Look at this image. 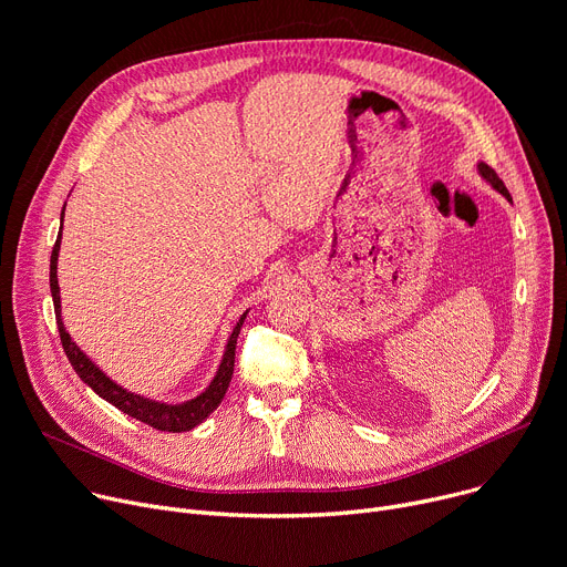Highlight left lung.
<instances>
[{
    "instance_id": "1",
    "label": "left lung",
    "mask_w": 567,
    "mask_h": 567,
    "mask_svg": "<svg viewBox=\"0 0 567 567\" xmlns=\"http://www.w3.org/2000/svg\"><path fill=\"white\" fill-rule=\"evenodd\" d=\"M477 169H480L482 178H484L486 183H491V187H493V189H497L506 200H511V194H508V189L504 187V183L499 181V176L495 174V169H491V167H488V165H484V163H480V165H477Z\"/></svg>"
}]
</instances>
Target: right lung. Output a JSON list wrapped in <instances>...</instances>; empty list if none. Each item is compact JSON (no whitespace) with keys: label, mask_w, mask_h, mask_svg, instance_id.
Wrapping results in <instances>:
<instances>
[{"label":"right lung","mask_w":567,"mask_h":567,"mask_svg":"<svg viewBox=\"0 0 567 567\" xmlns=\"http://www.w3.org/2000/svg\"><path fill=\"white\" fill-rule=\"evenodd\" d=\"M65 213V208H63ZM59 250H61V233L56 237L54 250H51V262H49V287H51V298H54V312H56V326H59V334H61V343L65 348V354L70 359L72 369L76 371V375L99 395L104 398L106 402H111L113 406H117L124 414H128L131 419L153 427L161 432H189L194 430L198 423H203L208 419L213 411L219 406V402L224 400L230 378H233V369H235V346H237V337L239 330L244 326L246 312L239 317L237 326L233 328V334L228 339L226 352L221 364L217 369L215 380L210 382V386L205 389L200 395L181 402V404H167V402H156L142 398L137 393H131L126 389H122L120 384H115L104 371H101L92 359L72 341V337L68 334L63 319H61V287H59Z\"/></svg>","instance_id":"obj_1"}]
</instances>
